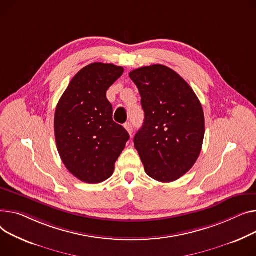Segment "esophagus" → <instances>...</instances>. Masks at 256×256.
I'll return each mask as SVG.
<instances>
[{
    "label": "esophagus",
    "mask_w": 256,
    "mask_h": 256,
    "mask_svg": "<svg viewBox=\"0 0 256 256\" xmlns=\"http://www.w3.org/2000/svg\"><path fill=\"white\" fill-rule=\"evenodd\" d=\"M124 128H126V130H128V132L132 136V124H130V122H126V124H124Z\"/></svg>",
    "instance_id": "obj_1"
}]
</instances>
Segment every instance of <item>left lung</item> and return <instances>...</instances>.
Instances as JSON below:
<instances>
[{
	"label": "left lung",
	"instance_id": "1",
	"mask_svg": "<svg viewBox=\"0 0 256 256\" xmlns=\"http://www.w3.org/2000/svg\"><path fill=\"white\" fill-rule=\"evenodd\" d=\"M130 77L145 113L134 147L149 177L173 182L190 171L202 150L205 117L200 100L188 83L162 64L139 68Z\"/></svg>",
	"mask_w": 256,
	"mask_h": 256
}]
</instances>
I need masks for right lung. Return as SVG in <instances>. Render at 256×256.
Listing matches in <instances>:
<instances>
[{"label":"right lung","instance_id":"right-lung-1","mask_svg":"<svg viewBox=\"0 0 256 256\" xmlns=\"http://www.w3.org/2000/svg\"><path fill=\"white\" fill-rule=\"evenodd\" d=\"M124 73L113 64L94 62L71 80L56 110L54 134L60 156L72 175L96 184L110 178L130 134L113 122L106 96Z\"/></svg>","mask_w":256,"mask_h":256}]
</instances>
